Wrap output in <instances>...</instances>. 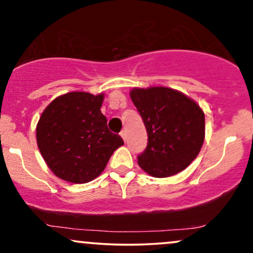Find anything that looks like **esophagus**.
Wrapping results in <instances>:
<instances>
[{
  "instance_id": "34e87169",
  "label": "esophagus",
  "mask_w": 253,
  "mask_h": 253,
  "mask_svg": "<svg viewBox=\"0 0 253 253\" xmlns=\"http://www.w3.org/2000/svg\"><path fill=\"white\" fill-rule=\"evenodd\" d=\"M120 135H121V137H122V138H123V139H124V141H126V130H122V131H121V133H120Z\"/></svg>"
}]
</instances>
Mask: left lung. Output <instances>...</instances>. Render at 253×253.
Instances as JSON below:
<instances>
[{"instance_id": "obj_1", "label": "left lung", "mask_w": 253, "mask_h": 253, "mask_svg": "<svg viewBox=\"0 0 253 253\" xmlns=\"http://www.w3.org/2000/svg\"><path fill=\"white\" fill-rule=\"evenodd\" d=\"M130 97L148 132V145L137 161L139 167L157 178L186 169L204 143L205 116L201 107L167 86L133 88Z\"/></svg>"}]
</instances>
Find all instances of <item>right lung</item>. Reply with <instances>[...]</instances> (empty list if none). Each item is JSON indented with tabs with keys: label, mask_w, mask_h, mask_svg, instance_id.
<instances>
[{
	"label": "right lung",
	"mask_w": 253,
	"mask_h": 253,
	"mask_svg": "<svg viewBox=\"0 0 253 253\" xmlns=\"http://www.w3.org/2000/svg\"><path fill=\"white\" fill-rule=\"evenodd\" d=\"M104 93L73 91L44 109L36 126L41 155L55 176L75 184L95 179L111 155L124 144L108 129L101 112Z\"/></svg>",
	"instance_id": "obj_1"
}]
</instances>
